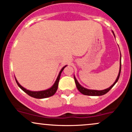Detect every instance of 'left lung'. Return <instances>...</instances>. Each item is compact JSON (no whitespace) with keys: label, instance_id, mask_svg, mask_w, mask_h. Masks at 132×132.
<instances>
[{"label":"left lung","instance_id":"8db88e82","mask_svg":"<svg viewBox=\"0 0 132 132\" xmlns=\"http://www.w3.org/2000/svg\"><path fill=\"white\" fill-rule=\"evenodd\" d=\"M112 33H113V35L115 36L114 33H113V31H112ZM120 72H121V56H120V69H119V75H118L116 81L114 82V83H113V84L111 86H110V87H109V88L104 89V90H90V89L84 88V87H82V86L80 85L79 83L78 82V81H77V79H76L75 76H74V78H75V83H76V85L77 88H78L79 91L81 92V93L82 94L86 95H91V96H99V95H102L105 94L107 92H108L110 90V89L112 88L113 86L116 84V82L118 81V80H119L120 75Z\"/></svg>","mask_w":132,"mask_h":132}]
</instances>
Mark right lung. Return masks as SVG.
Listing matches in <instances>:
<instances>
[{
  "label": "right lung",
  "mask_w": 132,
  "mask_h": 132,
  "mask_svg": "<svg viewBox=\"0 0 132 132\" xmlns=\"http://www.w3.org/2000/svg\"><path fill=\"white\" fill-rule=\"evenodd\" d=\"M67 66H65L61 69V70L60 71V73H59L58 76H57V78L54 84L53 85V86L51 87H50V89H46V90H41V91H31V90H27L25 88H24L23 87H22L20 84H19V82L17 81V80L15 79V81L16 84H18V86H19V87L22 90H23L25 93H27V94L29 95L30 96L32 97L36 98V99H44V98H47L49 97L52 96L54 94L56 93V92L57 89V87H58V83H59V81H60V76H61V74L62 72V71H63V69H64V68Z\"/></svg>",
  "instance_id": "obj_1"
}]
</instances>
